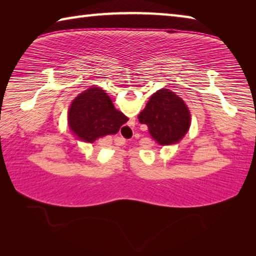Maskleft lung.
Returning <instances> with one entry per match:
<instances>
[{
	"mask_svg": "<svg viewBox=\"0 0 256 256\" xmlns=\"http://www.w3.org/2000/svg\"><path fill=\"white\" fill-rule=\"evenodd\" d=\"M138 122L162 146L178 142L190 128V114L183 99L168 89L158 90L138 115Z\"/></svg>",
	"mask_w": 256,
	"mask_h": 256,
	"instance_id": "left-lung-1",
	"label": "left lung"
}]
</instances>
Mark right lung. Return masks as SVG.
<instances>
[{"label":"right lung","instance_id":"obj_1","mask_svg":"<svg viewBox=\"0 0 256 256\" xmlns=\"http://www.w3.org/2000/svg\"><path fill=\"white\" fill-rule=\"evenodd\" d=\"M128 118L112 105L104 90L90 88L72 102L68 124L81 140L92 144L98 138L115 134Z\"/></svg>","mask_w":256,"mask_h":256}]
</instances>
